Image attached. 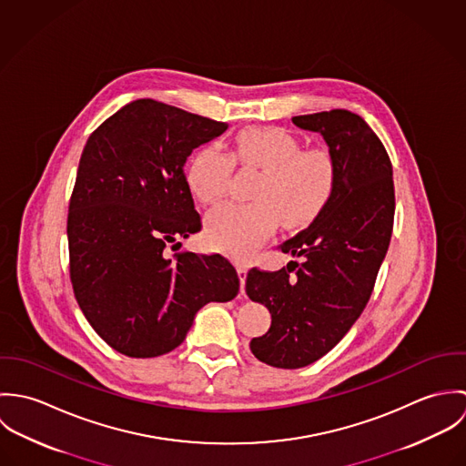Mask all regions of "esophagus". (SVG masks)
Wrapping results in <instances>:
<instances>
[{
	"mask_svg": "<svg viewBox=\"0 0 466 466\" xmlns=\"http://www.w3.org/2000/svg\"><path fill=\"white\" fill-rule=\"evenodd\" d=\"M237 272H238V278H240V292H244V289H246L248 267L244 266V264H238V266H237Z\"/></svg>",
	"mask_w": 466,
	"mask_h": 466,
	"instance_id": "obj_1",
	"label": "esophagus"
}]
</instances>
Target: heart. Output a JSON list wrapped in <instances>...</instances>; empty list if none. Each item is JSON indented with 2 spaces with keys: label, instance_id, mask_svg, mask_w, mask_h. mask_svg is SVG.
I'll return each mask as SVG.
<instances>
[{
  "label": "heart",
  "instance_id": "1",
  "mask_svg": "<svg viewBox=\"0 0 466 466\" xmlns=\"http://www.w3.org/2000/svg\"><path fill=\"white\" fill-rule=\"evenodd\" d=\"M233 159L262 170L255 202H228L206 217L208 242L235 258L251 257L276 228L310 224L329 204L335 187V163L323 148H303L281 127L244 129L235 137ZM233 159L217 147H204L187 167V183L202 204L228 194Z\"/></svg>",
  "mask_w": 466,
  "mask_h": 466
}]
</instances>
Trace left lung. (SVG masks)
<instances>
[{
	"label": "left lung",
	"instance_id": "8db88e82",
	"mask_svg": "<svg viewBox=\"0 0 466 466\" xmlns=\"http://www.w3.org/2000/svg\"><path fill=\"white\" fill-rule=\"evenodd\" d=\"M292 122L327 141L335 187L314 222L278 246L301 257V264L248 272V296L266 305L272 318L268 332L255 337L249 348L258 360L283 370L316 362L359 319L386 258L395 218L390 156L359 115L332 109Z\"/></svg>",
	"mask_w": 466,
	"mask_h": 466
}]
</instances>
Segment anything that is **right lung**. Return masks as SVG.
<instances>
[{
	"instance_id": "right-lung-1",
	"label": "right lung",
	"mask_w": 466,
	"mask_h": 466,
	"mask_svg": "<svg viewBox=\"0 0 466 466\" xmlns=\"http://www.w3.org/2000/svg\"><path fill=\"white\" fill-rule=\"evenodd\" d=\"M226 129L141 98L109 116L82 150L67 213L69 278L93 330L127 357L172 351L199 309L238 294L224 257H165L168 242L200 231L187 157Z\"/></svg>"
}]
</instances>
